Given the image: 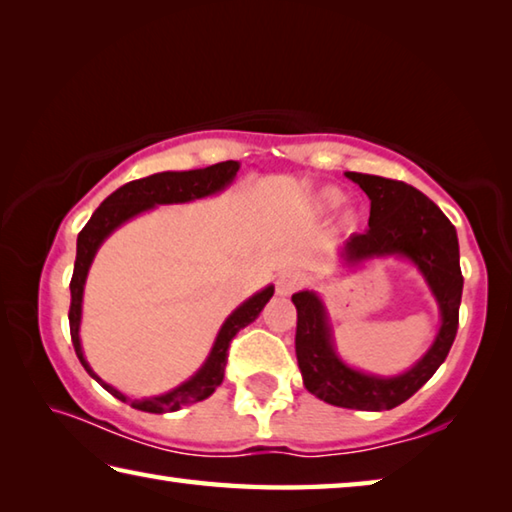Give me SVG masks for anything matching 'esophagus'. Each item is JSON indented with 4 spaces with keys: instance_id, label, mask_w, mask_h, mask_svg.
I'll list each match as a JSON object with an SVG mask.
<instances>
[{
    "instance_id": "34e87169",
    "label": "esophagus",
    "mask_w": 512,
    "mask_h": 512,
    "mask_svg": "<svg viewBox=\"0 0 512 512\" xmlns=\"http://www.w3.org/2000/svg\"><path fill=\"white\" fill-rule=\"evenodd\" d=\"M300 287V277L296 273H282L277 277V296H291L293 291Z\"/></svg>"
}]
</instances>
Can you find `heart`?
<instances>
[{"instance_id": "heart-1", "label": "heart", "mask_w": 512, "mask_h": 512, "mask_svg": "<svg viewBox=\"0 0 512 512\" xmlns=\"http://www.w3.org/2000/svg\"><path fill=\"white\" fill-rule=\"evenodd\" d=\"M341 201H343V194L339 192V189H334V187H327V189H323V192L318 194V207H320V210H334V207L341 205ZM354 221H357V212H354V210H348V212L343 214V223L345 225H352Z\"/></svg>"}]
</instances>
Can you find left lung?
Instances as JSON below:
<instances>
[{
  "mask_svg": "<svg viewBox=\"0 0 512 512\" xmlns=\"http://www.w3.org/2000/svg\"><path fill=\"white\" fill-rule=\"evenodd\" d=\"M370 198L368 230L352 235L341 248L343 266H361L379 257H402L418 268L438 302L440 327L429 350L409 370L393 377L372 375L348 366L336 352L332 323L316 291H298L296 357L302 384L332 406L357 411H388L409 400L447 359L456 339L463 275L458 237L452 221L418 189L370 173L345 171Z\"/></svg>",
  "mask_w": 512,
  "mask_h": 512,
  "instance_id": "8db88e82",
  "label": "left lung"
}]
</instances>
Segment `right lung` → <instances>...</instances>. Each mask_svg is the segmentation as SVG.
I'll list each match as a JSON object with an SVG mask.
<instances>
[{
	"label": "right lung",
	"mask_w": 512,
	"mask_h": 512,
	"mask_svg": "<svg viewBox=\"0 0 512 512\" xmlns=\"http://www.w3.org/2000/svg\"><path fill=\"white\" fill-rule=\"evenodd\" d=\"M239 162L228 160L212 164L205 169H192V171H162L153 173L133 183H126L119 187L117 192H112L106 201H103L90 221L85 223V228L79 232L76 239V262H74V275L69 282V291H72V305H69V334H72V343L76 350V357L83 363V368L88 370L92 379H97L99 384L106 388L110 395H115L117 400L131 404L137 411L146 413H171L183 409L187 404H196L201 400H207L216 388L221 386L225 375V363H228V348L230 341L235 339L239 329L253 323L259 316V311L266 307V302L273 298L275 287L268 284L262 291H257L255 296H250L246 302L232 311L221 325L219 334H216L214 345L203 366L198 368L192 377L183 384L173 388L169 393L155 395V397H128L115 386H110L103 381L97 372L90 368L88 359L83 354L81 345V311H83V289L85 280H88V271L92 266V259L97 255L103 241H106L119 225L135 219L137 214L149 212L158 205H173V203H189L198 201V198L214 196L223 192L225 187L232 185V180L237 178Z\"/></svg>",
	"instance_id": "add662e5"
}]
</instances>
